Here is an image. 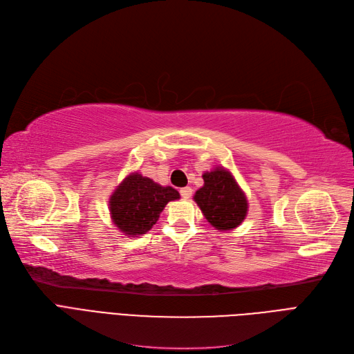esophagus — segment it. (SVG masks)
I'll use <instances>...</instances> for the list:
<instances>
[{"mask_svg":"<svg viewBox=\"0 0 354 354\" xmlns=\"http://www.w3.org/2000/svg\"><path fill=\"white\" fill-rule=\"evenodd\" d=\"M192 189L190 187H183L181 190H180V193H181V198H185V199H189L190 196H192Z\"/></svg>","mask_w":354,"mask_h":354,"instance_id":"1","label":"esophagus"}]
</instances>
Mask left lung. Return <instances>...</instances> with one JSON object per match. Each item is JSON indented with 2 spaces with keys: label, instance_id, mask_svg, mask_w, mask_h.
I'll return each mask as SVG.
<instances>
[{
  "label": "left lung",
  "instance_id": "8db88e82",
  "mask_svg": "<svg viewBox=\"0 0 354 354\" xmlns=\"http://www.w3.org/2000/svg\"><path fill=\"white\" fill-rule=\"evenodd\" d=\"M202 177L203 186L196 190L193 199L208 223L219 231L239 227L245 221L249 205L234 177L223 167L206 171Z\"/></svg>",
  "mask_w": 354,
  "mask_h": 354
}]
</instances>
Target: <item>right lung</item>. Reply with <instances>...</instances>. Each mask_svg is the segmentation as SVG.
<instances>
[{
	"label": "right lung",
	"mask_w": 354,
	"mask_h": 354,
	"mask_svg": "<svg viewBox=\"0 0 354 354\" xmlns=\"http://www.w3.org/2000/svg\"><path fill=\"white\" fill-rule=\"evenodd\" d=\"M180 199L173 187H164L139 173L129 174L109 198V212L115 227L129 237L148 233L165 205Z\"/></svg>",
	"instance_id": "add662e5"
}]
</instances>
